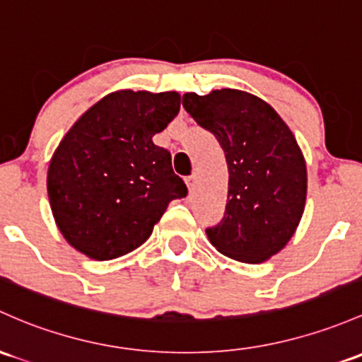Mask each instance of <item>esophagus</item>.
Listing matches in <instances>:
<instances>
[{"label":"esophagus","mask_w":362,"mask_h":362,"mask_svg":"<svg viewBox=\"0 0 362 362\" xmlns=\"http://www.w3.org/2000/svg\"><path fill=\"white\" fill-rule=\"evenodd\" d=\"M185 184H187L189 192H191V194L196 192V175H191V177L185 178Z\"/></svg>","instance_id":"obj_1"}]
</instances>
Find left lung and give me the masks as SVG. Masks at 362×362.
I'll return each mask as SVG.
<instances>
[{
  "label": "left lung",
  "mask_w": 362,
  "mask_h": 362,
  "mask_svg": "<svg viewBox=\"0 0 362 362\" xmlns=\"http://www.w3.org/2000/svg\"><path fill=\"white\" fill-rule=\"evenodd\" d=\"M182 105L226 152L223 218L206 235L220 253L260 264L288 245L303 215L307 166L288 124L267 102L241 90L185 93Z\"/></svg>",
  "instance_id": "left-lung-1"
}]
</instances>
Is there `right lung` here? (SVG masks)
I'll return each mask as SVG.
<instances>
[{"label":"right lung","instance_id":"add662e5","mask_svg":"<svg viewBox=\"0 0 362 362\" xmlns=\"http://www.w3.org/2000/svg\"><path fill=\"white\" fill-rule=\"evenodd\" d=\"M180 111L177 91L119 90L72 124L48 166L57 227L93 260H112L149 239L170 201L187 196L171 154L152 142Z\"/></svg>","mask_w":362,"mask_h":362}]
</instances>
